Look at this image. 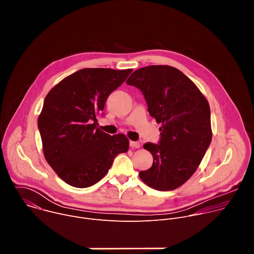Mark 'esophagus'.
Returning a JSON list of instances; mask_svg holds the SVG:
<instances>
[{
    "mask_svg": "<svg viewBox=\"0 0 254 254\" xmlns=\"http://www.w3.org/2000/svg\"><path fill=\"white\" fill-rule=\"evenodd\" d=\"M129 146L132 148V149H138L140 147V144L138 141H129Z\"/></svg>",
    "mask_w": 254,
    "mask_h": 254,
    "instance_id": "1",
    "label": "esophagus"
}]
</instances>
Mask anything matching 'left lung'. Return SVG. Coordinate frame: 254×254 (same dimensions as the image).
I'll list each match as a JSON object with an SVG mask.
<instances>
[{
    "label": "left lung",
    "instance_id": "left-lung-1",
    "mask_svg": "<svg viewBox=\"0 0 254 254\" xmlns=\"http://www.w3.org/2000/svg\"><path fill=\"white\" fill-rule=\"evenodd\" d=\"M127 83L142 92L150 116L161 124L160 142L143 146L153 165L138 176L153 189L175 190L196 172L211 142L209 103L183 72L168 65L139 68Z\"/></svg>",
    "mask_w": 254,
    "mask_h": 254
}]
</instances>
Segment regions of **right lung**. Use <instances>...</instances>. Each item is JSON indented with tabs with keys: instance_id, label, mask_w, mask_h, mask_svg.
<instances>
[{
	"instance_id": "obj_1",
	"label": "right lung",
	"mask_w": 254,
	"mask_h": 254,
	"mask_svg": "<svg viewBox=\"0 0 254 254\" xmlns=\"http://www.w3.org/2000/svg\"><path fill=\"white\" fill-rule=\"evenodd\" d=\"M132 69L83 68L62 79L46 95L38 118L43 154L60 179L76 188L100 181L115 158L127 153L128 138L97 127L105 101Z\"/></svg>"
}]
</instances>
